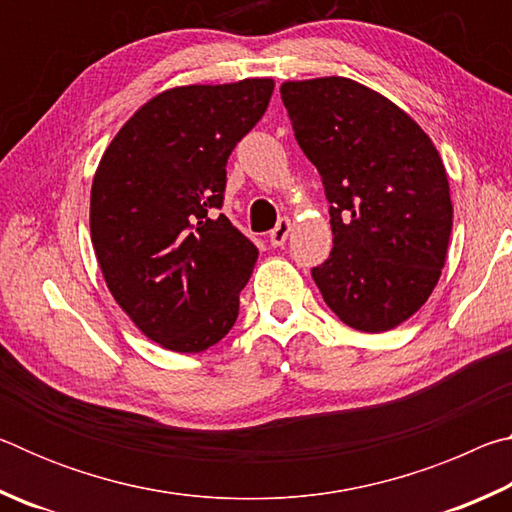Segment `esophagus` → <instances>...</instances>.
<instances>
[{
  "mask_svg": "<svg viewBox=\"0 0 512 512\" xmlns=\"http://www.w3.org/2000/svg\"><path fill=\"white\" fill-rule=\"evenodd\" d=\"M289 232H291V219H287V216H284V219L277 221V225L271 230V244L273 246H282L284 241H287Z\"/></svg>",
  "mask_w": 512,
  "mask_h": 512,
  "instance_id": "esophagus-1",
  "label": "esophagus"
}]
</instances>
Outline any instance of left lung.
Returning <instances> with one entry per match:
<instances>
[{
  "label": "left lung",
  "instance_id": "obj_1",
  "mask_svg": "<svg viewBox=\"0 0 512 512\" xmlns=\"http://www.w3.org/2000/svg\"><path fill=\"white\" fill-rule=\"evenodd\" d=\"M280 94L329 201L334 248L311 268L316 287L345 325L388 332L429 300L445 266V164L402 108L357 81H287Z\"/></svg>",
  "mask_w": 512,
  "mask_h": 512
}]
</instances>
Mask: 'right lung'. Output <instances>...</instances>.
Listing matches in <instances>:
<instances>
[{"mask_svg":"<svg viewBox=\"0 0 512 512\" xmlns=\"http://www.w3.org/2000/svg\"><path fill=\"white\" fill-rule=\"evenodd\" d=\"M273 79L183 85L146 101L97 167L90 235L112 298L173 352H203L239 316L259 250L216 214L225 164L268 108Z\"/></svg>","mask_w":512,"mask_h":512,"instance_id":"1","label":"right lung"}]
</instances>
